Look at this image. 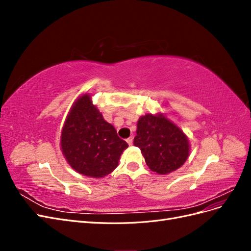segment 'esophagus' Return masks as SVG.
I'll return each instance as SVG.
<instances>
[{
    "label": "esophagus",
    "mask_w": 251,
    "mask_h": 251,
    "mask_svg": "<svg viewBox=\"0 0 251 251\" xmlns=\"http://www.w3.org/2000/svg\"><path fill=\"white\" fill-rule=\"evenodd\" d=\"M133 136H131V137H128L127 139H126V142L128 143V146H132V144H133Z\"/></svg>",
    "instance_id": "esophagus-1"
}]
</instances>
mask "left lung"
Wrapping results in <instances>:
<instances>
[{
	"mask_svg": "<svg viewBox=\"0 0 251 251\" xmlns=\"http://www.w3.org/2000/svg\"><path fill=\"white\" fill-rule=\"evenodd\" d=\"M134 146L140 149L149 168L165 175L178 170L188 157V139L163 115L147 114L137 124Z\"/></svg>",
	"mask_w": 251,
	"mask_h": 251,
	"instance_id": "left-lung-1",
	"label": "left lung"
}]
</instances>
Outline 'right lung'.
Listing matches in <instances>:
<instances>
[{
  "mask_svg": "<svg viewBox=\"0 0 251 251\" xmlns=\"http://www.w3.org/2000/svg\"><path fill=\"white\" fill-rule=\"evenodd\" d=\"M60 147L73 170L101 178L116 169L121 153L128 146L85 94L75 101L66 119Z\"/></svg>",
  "mask_w": 251,
  "mask_h": 251,
  "instance_id": "add662e5",
  "label": "right lung"
}]
</instances>
